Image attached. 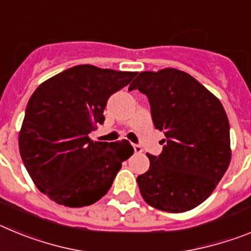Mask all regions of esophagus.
<instances>
[{
    "mask_svg": "<svg viewBox=\"0 0 251 251\" xmlns=\"http://www.w3.org/2000/svg\"><path fill=\"white\" fill-rule=\"evenodd\" d=\"M133 150H134V153H141L142 147L139 145H133Z\"/></svg>",
    "mask_w": 251,
    "mask_h": 251,
    "instance_id": "1",
    "label": "esophagus"
}]
</instances>
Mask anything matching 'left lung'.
I'll return each instance as SVG.
<instances>
[{
    "mask_svg": "<svg viewBox=\"0 0 251 251\" xmlns=\"http://www.w3.org/2000/svg\"><path fill=\"white\" fill-rule=\"evenodd\" d=\"M147 95L156 129L165 133L159 156L137 177L148 205L167 212L192 210L207 199L231 159L229 119L220 100L190 74L167 68L142 72L129 89Z\"/></svg>",
    "mask_w": 251,
    "mask_h": 251,
    "instance_id": "8db88e82",
    "label": "left lung"
}]
</instances>
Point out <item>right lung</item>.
<instances>
[{"label": "right lung", "instance_id": "obj_1", "mask_svg": "<svg viewBox=\"0 0 251 251\" xmlns=\"http://www.w3.org/2000/svg\"><path fill=\"white\" fill-rule=\"evenodd\" d=\"M93 65L64 70L37 86L19 134L22 162L36 187L59 205L83 207L112 187L122 162L133 154L127 139L93 142L112 94L136 76Z\"/></svg>", "mask_w": 251, "mask_h": 251}]
</instances>
